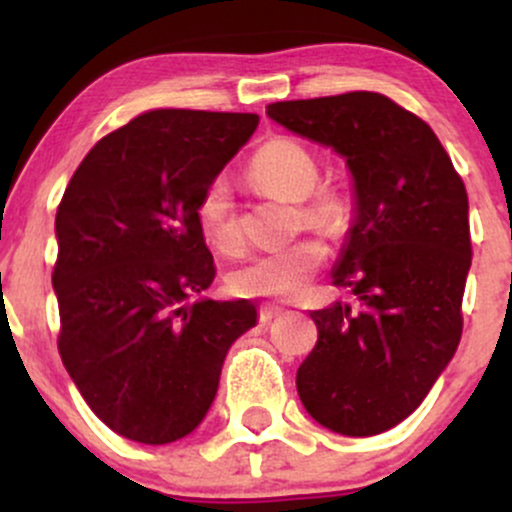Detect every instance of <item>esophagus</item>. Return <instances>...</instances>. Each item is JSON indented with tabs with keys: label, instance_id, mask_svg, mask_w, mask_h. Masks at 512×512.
<instances>
[{
	"label": "esophagus",
	"instance_id": "1",
	"mask_svg": "<svg viewBox=\"0 0 512 512\" xmlns=\"http://www.w3.org/2000/svg\"><path fill=\"white\" fill-rule=\"evenodd\" d=\"M281 305H272V303H264L262 308H260V322H264V325H267V322H272L276 315H281Z\"/></svg>",
	"mask_w": 512,
	"mask_h": 512
}]
</instances>
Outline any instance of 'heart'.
Instances as JSON below:
<instances>
[{
  "instance_id": "b5f03b06",
  "label": "heart",
  "mask_w": 512,
  "mask_h": 512,
  "mask_svg": "<svg viewBox=\"0 0 512 512\" xmlns=\"http://www.w3.org/2000/svg\"><path fill=\"white\" fill-rule=\"evenodd\" d=\"M250 178L276 197L301 202V216L308 226L325 233L342 231L349 221V204L334 190H315L320 166L303 144L276 137L262 144L248 166ZM197 223L202 236L214 250L233 255L240 248V233L233 214L231 185L214 178L204 187L197 202ZM327 250L317 238L293 240L250 257L231 274L228 284L238 296L248 298H296L313 281L325 262Z\"/></svg>"
}]
</instances>
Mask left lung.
<instances>
[{
	"label": "left lung",
	"mask_w": 512,
	"mask_h": 512,
	"mask_svg": "<svg viewBox=\"0 0 512 512\" xmlns=\"http://www.w3.org/2000/svg\"><path fill=\"white\" fill-rule=\"evenodd\" d=\"M267 115L342 156L354 190L332 269L351 301L310 313L317 344L296 373L298 397L342 436L390 431L460 344L472 264L464 182L433 129L380 93L272 103Z\"/></svg>",
	"instance_id": "obj_1"
}]
</instances>
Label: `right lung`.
<instances>
[{
  "instance_id": "right-lung-1",
  "label": "right lung",
  "mask_w": 512,
  "mask_h": 512,
  "mask_svg": "<svg viewBox=\"0 0 512 512\" xmlns=\"http://www.w3.org/2000/svg\"><path fill=\"white\" fill-rule=\"evenodd\" d=\"M255 113L151 110L88 151L57 207L60 356L105 426L166 445L202 424L257 308L190 296L214 281L197 202Z\"/></svg>"
}]
</instances>
